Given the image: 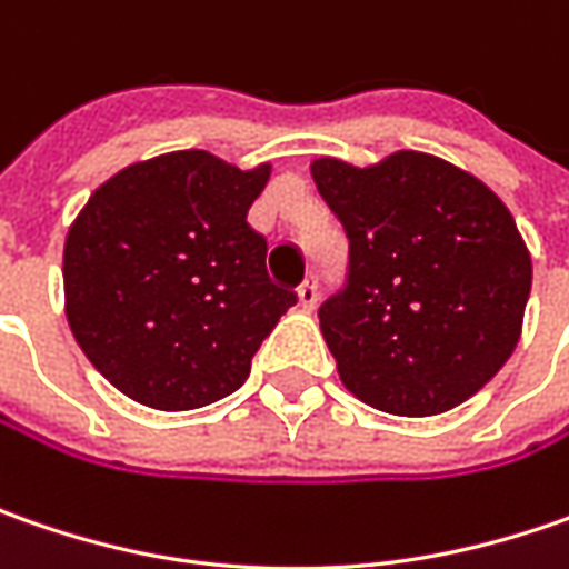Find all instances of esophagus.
<instances>
[{
	"label": "esophagus",
	"instance_id": "1",
	"mask_svg": "<svg viewBox=\"0 0 569 569\" xmlns=\"http://www.w3.org/2000/svg\"><path fill=\"white\" fill-rule=\"evenodd\" d=\"M297 297H300V307L303 310H313L319 300V284H317V274H310L300 288H297Z\"/></svg>",
	"mask_w": 569,
	"mask_h": 569
}]
</instances>
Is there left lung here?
Segmentation results:
<instances>
[{
  "label": "left lung",
  "mask_w": 569,
  "mask_h": 569,
  "mask_svg": "<svg viewBox=\"0 0 569 569\" xmlns=\"http://www.w3.org/2000/svg\"><path fill=\"white\" fill-rule=\"evenodd\" d=\"M348 237L345 284L319 307L341 382L370 408L440 415L513 355L532 259L481 180L421 151L382 164L313 161Z\"/></svg>",
  "instance_id": "obj_1"
}]
</instances>
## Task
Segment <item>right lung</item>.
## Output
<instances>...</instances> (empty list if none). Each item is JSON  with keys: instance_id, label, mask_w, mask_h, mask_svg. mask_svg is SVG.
I'll return each instance as SVG.
<instances>
[{"instance_id": "1", "label": "right lung", "mask_w": 569, "mask_h": 569, "mask_svg": "<svg viewBox=\"0 0 569 569\" xmlns=\"http://www.w3.org/2000/svg\"><path fill=\"white\" fill-rule=\"evenodd\" d=\"M269 164L170 151L110 177L66 237L72 336L122 396L189 411L250 377L252 355L297 295L266 272L247 211Z\"/></svg>"}]
</instances>
